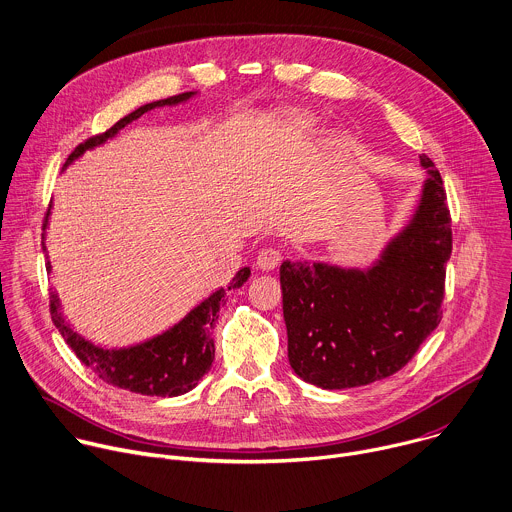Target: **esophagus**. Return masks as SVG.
Segmentation results:
<instances>
[{
    "instance_id": "esophagus-1",
    "label": "esophagus",
    "mask_w": 512,
    "mask_h": 512,
    "mask_svg": "<svg viewBox=\"0 0 512 512\" xmlns=\"http://www.w3.org/2000/svg\"><path fill=\"white\" fill-rule=\"evenodd\" d=\"M280 262H282V252L276 248H262L256 258V264L260 270H274Z\"/></svg>"
}]
</instances>
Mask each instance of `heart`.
<instances>
[{
	"mask_svg": "<svg viewBox=\"0 0 512 512\" xmlns=\"http://www.w3.org/2000/svg\"><path fill=\"white\" fill-rule=\"evenodd\" d=\"M288 126H290V130L306 132L312 126V120L308 116H304V114H296V116L288 118Z\"/></svg>",
	"mask_w": 512,
	"mask_h": 512,
	"instance_id": "1",
	"label": "heart"
}]
</instances>
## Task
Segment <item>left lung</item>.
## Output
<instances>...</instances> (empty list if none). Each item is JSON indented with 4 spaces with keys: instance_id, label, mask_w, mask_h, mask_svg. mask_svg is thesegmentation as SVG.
<instances>
[{
    "instance_id": "8db88e82",
    "label": "left lung",
    "mask_w": 512,
    "mask_h": 512,
    "mask_svg": "<svg viewBox=\"0 0 512 512\" xmlns=\"http://www.w3.org/2000/svg\"><path fill=\"white\" fill-rule=\"evenodd\" d=\"M428 178L408 226L368 270L282 262L288 360L324 390L364 386L398 372L442 318L452 222L442 178Z\"/></svg>"
}]
</instances>
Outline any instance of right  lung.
<instances>
[{"label": "right lung", "instance_id": "1", "mask_svg": "<svg viewBox=\"0 0 512 512\" xmlns=\"http://www.w3.org/2000/svg\"><path fill=\"white\" fill-rule=\"evenodd\" d=\"M192 96L194 92H186V94H178V96L158 100L138 108L136 112L116 122L108 132L98 134L86 140L84 144H80L68 156L64 168L70 166L86 150L104 144L108 138H114L124 126L138 120L142 114L160 106H174V104L186 102ZM48 218H50V208L44 220V230L48 226ZM42 246L46 250L44 242ZM46 268L48 270L52 268L50 262ZM248 276H250V268H242L232 278L228 288L216 290L210 298H206L190 314H186L176 326L154 336L152 340H146L130 348H120V350L100 348L84 340L78 332H74V328L64 320L60 312V300L54 292L50 296V314L56 328L68 342V346L104 382L130 392L146 394V396H180L190 392L202 380V376L210 370L214 362V352H216L214 340H212V328L218 322V312L224 302V296L228 290L240 288L248 280Z\"/></svg>", "mask_w": 512, "mask_h": 512}]
</instances>
